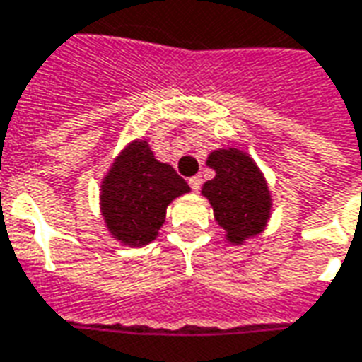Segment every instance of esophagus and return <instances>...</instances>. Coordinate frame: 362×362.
Masks as SVG:
<instances>
[{"label":"esophagus","instance_id":"obj_1","mask_svg":"<svg viewBox=\"0 0 362 362\" xmlns=\"http://www.w3.org/2000/svg\"><path fill=\"white\" fill-rule=\"evenodd\" d=\"M189 185H191L192 191H200V187H202V177H200V175H194V177L189 179Z\"/></svg>","mask_w":362,"mask_h":362}]
</instances>
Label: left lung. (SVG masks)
Listing matches in <instances>:
<instances>
[{"label": "left lung", "instance_id": "1", "mask_svg": "<svg viewBox=\"0 0 362 362\" xmlns=\"http://www.w3.org/2000/svg\"><path fill=\"white\" fill-rule=\"evenodd\" d=\"M208 165L216 170V177L204 183L202 194L227 230V240L240 244L262 233L271 216V194L254 160L243 151L223 148L211 152Z\"/></svg>", "mask_w": 362, "mask_h": 362}]
</instances>
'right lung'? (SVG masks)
Returning a JSON list of instances; mask_svg holds the SVG:
<instances>
[{"mask_svg":"<svg viewBox=\"0 0 362 362\" xmlns=\"http://www.w3.org/2000/svg\"><path fill=\"white\" fill-rule=\"evenodd\" d=\"M100 191V210L114 238L145 246L158 235L165 208L189 192V185L170 164L154 158L146 141H135L114 162Z\"/></svg>","mask_w":362,"mask_h":362,"instance_id":"add662e5","label":"right lung"}]
</instances>
